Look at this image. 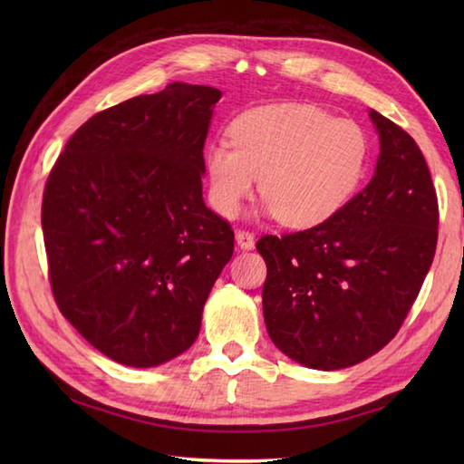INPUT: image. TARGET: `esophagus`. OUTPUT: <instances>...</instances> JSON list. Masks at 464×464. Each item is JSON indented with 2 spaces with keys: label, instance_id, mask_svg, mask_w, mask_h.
I'll use <instances>...</instances> for the list:
<instances>
[{
  "label": "esophagus",
  "instance_id": "esophagus-1",
  "mask_svg": "<svg viewBox=\"0 0 464 464\" xmlns=\"http://www.w3.org/2000/svg\"><path fill=\"white\" fill-rule=\"evenodd\" d=\"M235 241H237V245L243 251H251L255 247V237H253V233H249V231L239 229L237 233H235Z\"/></svg>",
  "mask_w": 464,
  "mask_h": 464
}]
</instances>
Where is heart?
Here are the masks:
<instances>
[{
  "label": "heart",
  "instance_id": "obj_1",
  "mask_svg": "<svg viewBox=\"0 0 464 464\" xmlns=\"http://www.w3.org/2000/svg\"><path fill=\"white\" fill-rule=\"evenodd\" d=\"M229 137L233 148L217 141L205 151L207 197L227 219L239 213L259 177L263 213L309 229L337 215L367 175V133L317 105L255 107L231 123Z\"/></svg>",
  "mask_w": 464,
  "mask_h": 464
}]
</instances>
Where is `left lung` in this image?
<instances>
[{"label": "left lung", "instance_id": "left-lung-1", "mask_svg": "<svg viewBox=\"0 0 464 464\" xmlns=\"http://www.w3.org/2000/svg\"><path fill=\"white\" fill-rule=\"evenodd\" d=\"M381 153L361 193L327 223L265 235L263 314L271 341L317 371L353 367L409 314L437 249L439 203L415 140L374 110Z\"/></svg>", "mask_w": 464, "mask_h": 464}]
</instances>
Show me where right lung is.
<instances>
[{
  "mask_svg": "<svg viewBox=\"0 0 464 464\" xmlns=\"http://www.w3.org/2000/svg\"><path fill=\"white\" fill-rule=\"evenodd\" d=\"M221 92L171 83L93 115L59 155L42 229L59 311L97 351L157 367L191 347L233 255L203 201V145Z\"/></svg>",
  "mask_w": 464,
  "mask_h": 464,
  "instance_id": "add662e5",
  "label": "right lung"
}]
</instances>
